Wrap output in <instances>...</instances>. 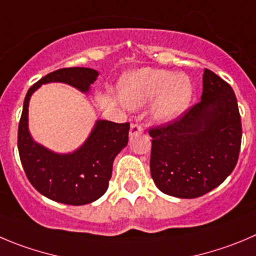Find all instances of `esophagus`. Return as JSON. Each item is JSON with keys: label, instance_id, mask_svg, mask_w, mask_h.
<instances>
[{"label": "esophagus", "instance_id": "34e87169", "mask_svg": "<svg viewBox=\"0 0 256 256\" xmlns=\"http://www.w3.org/2000/svg\"><path fill=\"white\" fill-rule=\"evenodd\" d=\"M142 130H144V128H142L140 125H138V124H132V125H131V128H130V136L138 135V134H142Z\"/></svg>", "mask_w": 256, "mask_h": 256}]
</instances>
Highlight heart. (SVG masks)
Wrapping results in <instances>:
<instances>
[{
    "mask_svg": "<svg viewBox=\"0 0 256 256\" xmlns=\"http://www.w3.org/2000/svg\"><path fill=\"white\" fill-rule=\"evenodd\" d=\"M118 93L124 104L131 110L152 102V118L160 124H169L178 120L190 106L194 87L186 73L140 68L121 78Z\"/></svg>",
    "mask_w": 256,
    "mask_h": 256,
    "instance_id": "heart-1",
    "label": "heart"
}]
</instances>
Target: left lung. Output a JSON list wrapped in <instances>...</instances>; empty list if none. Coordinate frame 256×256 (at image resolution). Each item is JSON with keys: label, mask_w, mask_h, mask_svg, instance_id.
<instances>
[{"label": "left lung", "mask_w": 256, "mask_h": 256, "mask_svg": "<svg viewBox=\"0 0 256 256\" xmlns=\"http://www.w3.org/2000/svg\"><path fill=\"white\" fill-rule=\"evenodd\" d=\"M150 172L168 196L196 198L218 187L235 168L241 120L230 84L206 69L200 102L180 120L150 130Z\"/></svg>", "instance_id": "left-lung-1"}]
</instances>
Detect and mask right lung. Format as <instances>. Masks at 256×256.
I'll use <instances>...</instances> for the list:
<instances>
[{"label":"right lung","mask_w":256,"mask_h":256,"mask_svg":"<svg viewBox=\"0 0 256 256\" xmlns=\"http://www.w3.org/2000/svg\"><path fill=\"white\" fill-rule=\"evenodd\" d=\"M100 73L74 66L49 73L28 90L18 124V148L26 176L38 192L59 204L82 206L104 194L116 155L128 145L130 125L96 120L87 139L70 152H56L35 142L28 130L32 93L48 83H64L88 94Z\"/></svg>","instance_id":"right-lung-1"}]
</instances>
